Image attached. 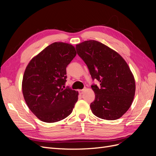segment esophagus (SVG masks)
<instances>
[{
    "label": "esophagus",
    "mask_w": 156,
    "mask_h": 156,
    "mask_svg": "<svg viewBox=\"0 0 156 156\" xmlns=\"http://www.w3.org/2000/svg\"><path fill=\"white\" fill-rule=\"evenodd\" d=\"M79 94H83V92H84V89L80 90H79Z\"/></svg>",
    "instance_id": "1"
}]
</instances>
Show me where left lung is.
I'll return each mask as SVG.
<instances>
[{"instance_id": "8db88e82", "label": "left lung", "mask_w": 156, "mask_h": 156, "mask_svg": "<svg viewBox=\"0 0 156 156\" xmlns=\"http://www.w3.org/2000/svg\"><path fill=\"white\" fill-rule=\"evenodd\" d=\"M78 55L100 86H91L95 100L90 108L93 114L107 120L119 119L131 107L135 93L133 73L125 60L113 49L96 40L76 45Z\"/></svg>"}]
</instances>
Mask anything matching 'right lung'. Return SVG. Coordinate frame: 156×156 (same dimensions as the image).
Here are the masks:
<instances>
[{
	"instance_id": "right-lung-1",
	"label": "right lung",
	"mask_w": 156,
	"mask_h": 156,
	"mask_svg": "<svg viewBox=\"0 0 156 156\" xmlns=\"http://www.w3.org/2000/svg\"><path fill=\"white\" fill-rule=\"evenodd\" d=\"M76 54L72 45L55 42L28 64L23 77V94L27 106L40 120L53 123L72 113L79 93L64 85L66 67Z\"/></svg>"
}]
</instances>
